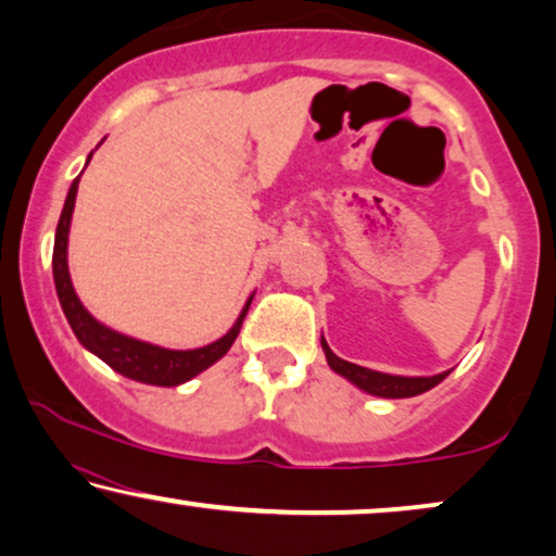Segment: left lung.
<instances>
[{
  "label": "left lung",
  "instance_id": "8db88e82",
  "mask_svg": "<svg viewBox=\"0 0 556 556\" xmlns=\"http://www.w3.org/2000/svg\"><path fill=\"white\" fill-rule=\"evenodd\" d=\"M325 358H328V366L332 371L345 376L348 381L355 383L358 389L368 391L374 396H383V399H406V396H417L425 394L432 387H438L442 379H447V374H438V376H391V374H381V371H371V368L348 364V361L338 358L336 353L330 351V345L325 343V338L320 340Z\"/></svg>",
  "mask_w": 556,
  "mask_h": 556
}]
</instances>
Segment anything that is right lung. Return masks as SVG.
I'll return each mask as SVG.
<instances>
[{
	"label": "right lung",
	"mask_w": 556,
	"mask_h": 556,
	"mask_svg": "<svg viewBox=\"0 0 556 556\" xmlns=\"http://www.w3.org/2000/svg\"><path fill=\"white\" fill-rule=\"evenodd\" d=\"M91 154H88V162H91ZM78 180H80V175L71 185L68 198H65V205L61 213V220H58V228H55L53 279H55L58 300H61L63 313H65V317H68L71 328H73V332H76V338L80 340V345L88 348L93 355H99L103 364H109L116 374L127 376V379L142 381V383H152V387H177V383L190 381L192 376L205 371V368L216 364L218 358H224V355L228 353V348L233 345L236 336H239L243 317H247V313H249L251 298L247 305H243L239 320L233 323V328L228 330L224 338H218L216 343H211V345L192 348V351H169V348H160V345L144 343V340L122 336V332L101 325L84 305H80L78 294L71 285V274H68V231H71L73 205H76Z\"/></svg>",
	"instance_id": "1"
}]
</instances>
